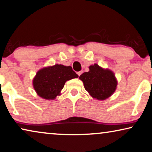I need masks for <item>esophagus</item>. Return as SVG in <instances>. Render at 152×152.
<instances>
[{
	"label": "esophagus",
	"mask_w": 152,
	"mask_h": 152,
	"mask_svg": "<svg viewBox=\"0 0 152 152\" xmlns=\"http://www.w3.org/2000/svg\"><path fill=\"white\" fill-rule=\"evenodd\" d=\"M82 74V72H78V73H77V74H78V75L79 76H80V74Z\"/></svg>",
	"instance_id": "1"
}]
</instances>
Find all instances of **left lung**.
I'll use <instances>...</instances> for the list:
<instances>
[{"mask_svg": "<svg viewBox=\"0 0 152 152\" xmlns=\"http://www.w3.org/2000/svg\"><path fill=\"white\" fill-rule=\"evenodd\" d=\"M89 72L79 76L85 89L93 98L104 100L110 98L116 91L118 81L112 70L104 69L98 64L89 67Z\"/></svg>", "mask_w": 152, "mask_h": 152, "instance_id": "1", "label": "left lung"}]
</instances>
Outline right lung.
Instances as JSON below:
<instances>
[{
  "label": "right lung",
  "mask_w": 152,
  "mask_h": 152,
  "mask_svg": "<svg viewBox=\"0 0 152 152\" xmlns=\"http://www.w3.org/2000/svg\"><path fill=\"white\" fill-rule=\"evenodd\" d=\"M78 77L71 66L56 64L38 70L33 78V87L40 98L54 100L61 95L66 81Z\"/></svg>",
  "instance_id": "obj_1"
}]
</instances>
